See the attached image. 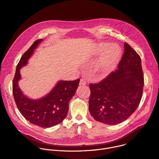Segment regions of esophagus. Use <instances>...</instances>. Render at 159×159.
Instances as JSON below:
<instances>
[{"label": "esophagus", "mask_w": 159, "mask_h": 159, "mask_svg": "<svg viewBox=\"0 0 159 159\" xmlns=\"http://www.w3.org/2000/svg\"><path fill=\"white\" fill-rule=\"evenodd\" d=\"M86 83H87V82H86L85 79L82 78V79L80 80V85H85Z\"/></svg>", "instance_id": "34e87169"}]
</instances>
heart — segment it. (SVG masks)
<instances>
[{
  "instance_id": "obj_1",
  "label": "heart",
  "mask_w": 159,
  "mask_h": 159,
  "mask_svg": "<svg viewBox=\"0 0 159 159\" xmlns=\"http://www.w3.org/2000/svg\"><path fill=\"white\" fill-rule=\"evenodd\" d=\"M96 52L102 53L94 67V72L99 76L106 74L117 63L120 54V49L117 44L101 43Z\"/></svg>"
}]
</instances>
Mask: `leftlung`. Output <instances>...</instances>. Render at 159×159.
Masks as SVG:
<instances>
[{"label":"left lung","instance_id":"8db88e82","mask_svg":"<svg viewBox=\"0 0 159 159\" xmlns=\"http://www.w3.org/2000/svg\"><path fill=\"white\" fill-rule=\"evenodd\" d=\"M117 69L98 83L90 84L89 111L99 122L114 125L131 116L142 98L144 75L141 59L125 43Z\"/></svg>","mask_w":159,"mask_h":159}]
</instances>
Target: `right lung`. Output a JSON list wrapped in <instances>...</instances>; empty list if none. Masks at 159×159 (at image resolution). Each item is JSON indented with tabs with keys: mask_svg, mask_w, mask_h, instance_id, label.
<instances>
[{
	"mask_svg": "<svg viewBox=\"0 0 159 159\" xmlns=\"http://www.w3.org/2000/svg\"><path fill=\"white\" fill-rule=\"evenodd\" d=\"M42 40H36L22 56L13 81V94L18 110L26 120L36 126L50 128L61 123L66 117L69 102L75 94L80 80L59 81L49 93L39 99H32L23 94L18 84L21 79L20 69L27 65Z\"/></svg>",
	"mask_w": 159,
	"mask_h": 159,
	"instance_id": "1",
	"label": "right lung"
}]
</instances>
